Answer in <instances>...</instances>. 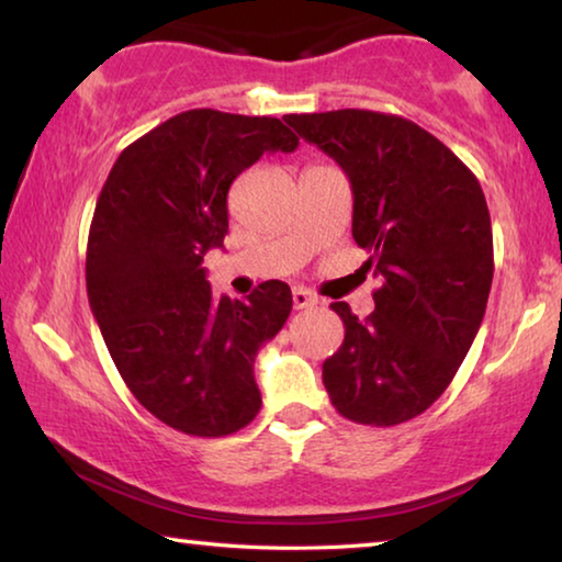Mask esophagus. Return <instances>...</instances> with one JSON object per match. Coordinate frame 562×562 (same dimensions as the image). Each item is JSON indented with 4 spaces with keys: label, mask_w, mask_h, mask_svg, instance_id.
Instances as JSON below:
<instances>
[{
    "label": "esophagus",
    "mask_w": 562,
    "mask_h": 562,
    "mask_svg": "<svg viewBox=\"0 0 562 562\" xmlns=\"http://www.w3.org/2000/svg\"><path fill=\"white\" fill-rule=\"evenodd\" d=\"M291 299H293V308H308L316 304V296L308 289H293Z\"/></svg>",
    "instance_id": "34e87169"
}]
</instances>
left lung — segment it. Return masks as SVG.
<instances>
[{
    "label": "left lung",
    "instance_id": "1",
    "mask_svg": "<svg viewBox=\"0 0 562 562\" xmlns=\"http://www.w3.org/2000/svg\"><path fill=\"white\" fill-rule=\"evenodd\" d=\"M286 123L347 170L353 240L382 279L364 322L344 301L331 304L344 341L324 361V386L357 425H402L450 386L485 316L495 271L485 193L407 117L331 110Z\"/></svg>",
    "mask_w": 562,
    "mask_h": 562
}]
</instances>
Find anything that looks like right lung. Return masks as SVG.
Instances as JSON below:
<instances>
[{
  "mask_svg": "<svg viewBox=\"0 0 562 562\" xmlns=\"http://www.w3.org/2000/svg\"><path fill=\"white\" fill-rule=\"evenodd\" d=\"M279 117L198 108L120 153L88 236V296L137 402L162 425L226 437L261 409L254 359L291 314V289L215 299L203 256L228 233V188L263 153L296 150Z\"/></svg>",
  "mask_w": 562,
  "mask_h": 562,
  "instance_id": "1",
  "label": "right lung"
}]
</instances>
